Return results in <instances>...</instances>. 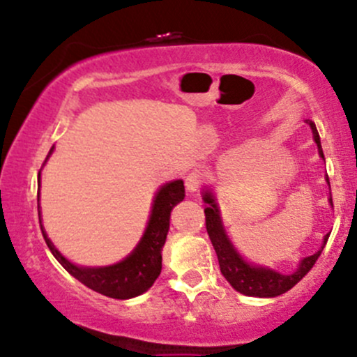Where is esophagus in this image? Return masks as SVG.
Returning a JSON list of instances; mask_svg holds the SVG:
<instances>
[{"mask_svg":"<svg viewBox=\"0 0 357 357\" xmlns=\"http://www.w3.org/2000/svg\"><path fill=\"white\" fill-rule=\"evenodd\" d=\"M205 181V174L202 171H192L188 172V176H186L185 179V185H186V190L192 193H195L197 190L200 188L202 185H204Z\"/></svg>","mask_w":357,"mask_h":357,"instance_id":"34e87169","label":"esophagus"}]
</instances>
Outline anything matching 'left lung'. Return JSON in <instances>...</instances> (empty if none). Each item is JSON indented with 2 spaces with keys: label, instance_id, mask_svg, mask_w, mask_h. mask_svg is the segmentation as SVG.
I'll return each mask as SVG.
<instances>
[{
  "label": "left lung",
  "instance_id": "8db88e82",
  "mask_svg": "<svg viewBox=\"0 0 357 357\" xmlns=\"http://www.w3.org/2000/svg\"><path fill=\"white\" fill-rule=\"evenodd\" d=\"M309 126H311L312 135H314V142L316 145H318L319 155H321V158H325V155H323L321 142H319L318 129H316L314 122L312 121H309ZM326 183L330 185L328 176H326ZM204 202L208 204L207 207L204 208L205 228H207L212 247H214L215 254H218L219 268H221L222 276L228 280L229 285H231L233 289L240 291V294L248 295V297H278V295L289 291L291 287L297 285V283L311 271L314 262L318 261V257L321 255L326 242H328V235H326L325 240H323V247L319 248L316 254L302 259V262L298 264V269L291 273V275H282V273L262 268V266H252L248 264L247 261H243L242 255L236 252V248L233 247L231 242H229L228 235H226L225 231V226H222L221 222L218 204H215L214 195H212L208 190L204 192ZM330 204H332V199H330Z\"/></svg>",
  "mask_w": 357,
  "mask_h": 357
}]
</instances>
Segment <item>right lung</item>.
<instances>
[{"label":"right lung","instance_id":"1","mask_svg":"<svg viewBox=\"0 0 357 357\" xmlns=\"http://www.w3.org/2000/svg\"><path fill=\"white\" fill-rule=\"evenodd\" d=\"M53 149L50 150V153ZM48 153V157H50ZM185 199V185L181 179L178 181L165 183L160 190L157 192L155 200H153L152 214H150L149 226L145 229V235L139 240L135 250L124 259V261L117 262L112 266H103V268H79V266L72 264L67 261L52 240L46 235L45 228L41 225L43 236L48 245L52 254L55 255L56 261L74 276L75 280L86 285L88 289L98 291V294L105 295L110 298H131L136 295H142L153 282L158 278L162 269V247H164L165 238H167L169 231V218H171V211L176 204H179ZM39 202V195H38ZM39 212V205H38ZM41 214V212H39ZM41 222V219H39Z\"/></svg>","mask_w":357,"mask_h":357}]
</instances>
